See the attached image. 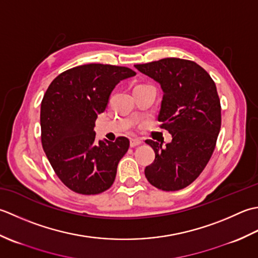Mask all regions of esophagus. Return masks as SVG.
I'll use <instances>...</instances> for the list:
<instances>
[{"label":"esophagus","mask_w":258,"mask_h":258,"mask_svg":"<svg viewBox=\"0 0 258 258\" xmlns=\"http://www.w3.org/2000/svg\"><path fill=\"white\" fill-rule=\"evenodd\" d=\"M143 144V141H141L140 139H131L130 140V147H133V148H135V147L139 146Z\"/></svg>","instance_id":"1"}]
</instances>
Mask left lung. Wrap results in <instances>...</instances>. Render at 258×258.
I'll list each match as a JSON object with an SVG mask.
<instances>
[{"label": "left lung", "mask_w": 258, "mask_h": 258, "mask_svg": "<svg viewBox=\"0 0 258 258\" xmlns=\"http://www.w3.org/2000/svg\"><path fill=\"white\" fill-rule=\"evenodd\" d=\"M135 68L160 85L158 120L172 137L166 145L146 140L156 155L146 167V178L161 190H179L201 175L216 146L222 124L216 86L201 66L178 57Z\"/></svg>", "instance_id": "1"}]
</instances>
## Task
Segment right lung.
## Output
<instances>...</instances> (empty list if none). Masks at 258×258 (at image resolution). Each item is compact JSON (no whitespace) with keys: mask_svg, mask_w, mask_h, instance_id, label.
Listing matches in <instances>:
<instances>
[{"mask_svg":"<svg viewBox=\"0 0 258 258\" xmlns=\"http://www.w3.org/2000/svg\"><path fill=\"white\" fill-rule=\"evenodd\" d=\"M134 76L125 67L79 66L57 76L42 99V147L56 176L75 192L97 195L113 183L129 139L97 141L94 123L114 87Z\"/></svg>","mask_w":258,"mask_h":258,"instance_id":"1","label":"right lung"}]
</instances>
